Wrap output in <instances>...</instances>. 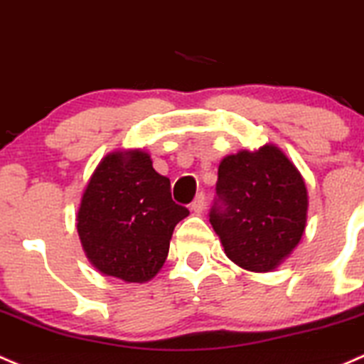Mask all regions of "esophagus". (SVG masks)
<instances>
[{
    "label": "esophagus",
    "mask_w": 364,
    "mask_h": 364,
    "mask_svg": "<svg viewBox=\"0 0 364 364\" xmlns=\"http://www.w3.org/2000/svg\"><path fill=\"white\" fill-rule=\"evenodd\" d=\"M192 211L193 214H200L202 211H204V195H197L195 197V200L192 202Z\"/></svg>",
    "instance_id": "1"
}]
</instances>
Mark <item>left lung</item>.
Wrapping results in <instances>:
<instances>
[{"label": "left lung", "instance_id": "left-lung-1", "mask_svg": "<svg viewBox=\"0 0 364 364\" xmlns=\"http://www.w3.org/2000/svg\"><path fill=\"white\" fill-rule=\"evenodd\" d=\"M216 190L223 208L211 225L225 255L240 269L270 272L294 251L307 227L304 176L275 144L221 159Z\"/></svg>", "mask_w": 364, "mask_h": 364}]
</instances>
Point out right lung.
<instances>
[{
    "label": "right lung",
    "instance_id": "obj_1",
    "mask_svg": "<svg viewBox=\"0 0 364 364\" xmlns=\"http://www.w3.org/2000/svg\"><path fill=\"white\" fill-rule=\"evenodd\" d=\"M188 214L172 200L171 181L153 169L150 153L114 150L83 188L76 230L94 269L143 284L160 272L174 227Z\"/></svg>",
    "mask_w": 364,
    "mask_h": 364
}]
</instances>
